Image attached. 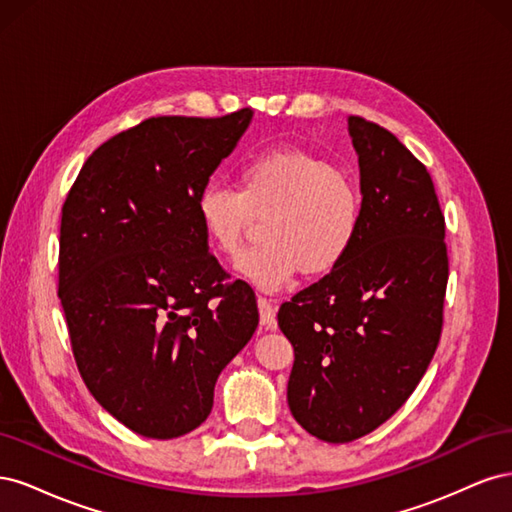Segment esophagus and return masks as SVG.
<instances>
[{
    "mask_svg": "<svg viewBox=\"0 0 512 512\" xmlns=\"http://www.w3.org/2000/svg\"><path fill=\"white\" fill-rule=\"evenodd\" d=\"M260 324L267 329H275V305L267 297H258Z\"/></svg>",
    "mask_w": 512,
    "mask_h": 512,
    "instance_id": "34e87169",
    "label": "esophagus"
}]
</instances>
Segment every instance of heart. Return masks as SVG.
<instances>
[{"instance_id": "b5f03b06", "label": "heart", "mask_w": 512, "mask_h": 512, "mask_svg": "<svg viewBox=\"0 0 512 512\" xmlns=\"http://www.w3.org/2000/svg\"><path fill=\"white\" fill-rule=\"evenodd\" d=\"M211 250L235 256L254 218H265V243L237 260V271L262 290H282L301 271L337 269L359 237L363 194L346 168L301 149L265 151L241 164L237 190L209 183L196 200Z\"/></svg>"}]
</instances>
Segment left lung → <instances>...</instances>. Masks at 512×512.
<instances>
[{
  "instance_id": "1",
  "label": "left lung",
  "mask_w": 512,
  "mask_h": 512,
  "mask_svg": "<svg viewBox=\"0 0 512 512\" xmlns=\"http://www.w3.org/2000/svg\"><path fill=\"white\" fill-rule=\"evenodd\" d=\"M363 220L346 260L282 303L294 348L288 406L318 440L344 444L406 404L442 333L444 215L423 162L389 130L348 117Z\"/></svg>"
}]
</instances>
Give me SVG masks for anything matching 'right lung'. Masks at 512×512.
Returning <instances> with one entry per match:
<instances>
[{
    "label": "right lung",
    "instance_id": "add662e5",
    "mask_svg": "<svg viewBox=\"0 0 512 512\" xmlns=\"http://www.w3.org/2000/svg\"><path fill=\"white\" fill-rule=\"evenodd\" d=\"M151 117L100 145L61 209L59 299L98 404L145 438L190 433L258 327L254 290L209 254L196 200L252 121Z\"/></svg>",
    "mask_w": 512,
    "mask_h": 512
}]
</instances>
